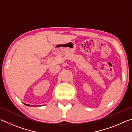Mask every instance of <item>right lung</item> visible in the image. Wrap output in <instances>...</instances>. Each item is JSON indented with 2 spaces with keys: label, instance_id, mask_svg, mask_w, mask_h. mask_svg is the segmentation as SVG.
Instances as JSON below:
<instances>
[{
  "label": "right lung",
  "instance_id": "1",
  "mask_svg": "<svg viewBox=\"0 0 132 132\" xmlns=\"http://www.w3.org/2000/svg\"><path fill=\"white\" fill-rule=\"evenodd\" d=\"M24 104L25 105H27V106H32V105H29V104Z\"/></svg>",
  "mask_w": 132,
  "mask_h": 132
}]
</instances>
